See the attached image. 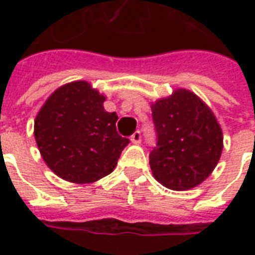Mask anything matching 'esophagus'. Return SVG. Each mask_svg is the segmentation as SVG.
Wrapping results in <instances>:
<instances>
[{
	"label": "esophagus",
	"instance_id": "34e87169",
	"mask_svg": "<svg viewBox=\"0 0 255 255\" xmlns=\"http://www.w3.org/2000/svg\"><path fill=\"white\" fill-rule=\"evenodd\" d=\"M131 142H132V143H140V142H142V135H140V131H135V132L131 135Z\"/></svg>",
	"mask_w": 255,
	"mask_h": 255
}]
</instances>
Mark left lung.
<instances>
[{
  "mask_svg": "<svg viewBox=\"0 0 255 255\" xmlns=\"http://www.w3.org/2000/svg\"><path fill=\"white\" fill-rule=\"evenodd\" d=\"M157 142L149 154L154 177L165 187L182 191L202 183L217 165L223 132L216 117L188 90L151 105Z\"/></svg>",
  "mask_w": 255,
  "mask_h": 255,
  "instance_id": "8db88e82",
  "label": "left lung"
}]
</instances>
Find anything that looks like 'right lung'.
I'll return each instance as SVG.
<instances>
[{
    "instance_id": "add662e5",
    "label": "right lung",
    "mask_w": 255,
    "mask_h": 255,
    "mask_svg": "<svg viewBox=\"0 0 255 255\" xmlns=\"http://www.w3.org/2000/svg\"><path fill=\"white\" fill-rule=\"evenodd\" d=\"M105 97L87 82L56 90L35 119V140L47 166L72 183L109 175L129 139L116 129V112H105Z\"/></svg>"
}]
</instances>
